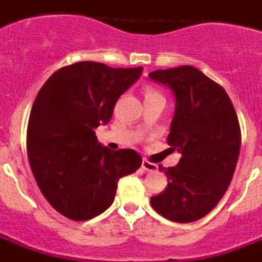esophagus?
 Segmentation results:
<instances>
[{
	"mask_svg": "<svg viewBox=\"0 0 262 262\" xmlns=\"http://www.w3.org/2000/svg\"><path fill=\"white\" fill-rule=\"evenodd\" d=\"M142 168L144 169L145 172H155V170H157L156 164L151 163V161H148V160L145 159H143L142 161Z\"/></svg>",
	"mask_w": 262,
	"mask_h": 262,
	"instance_id": "34e87169",
	"label": "esophagus"
}]
</instances>
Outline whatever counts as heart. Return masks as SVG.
Instances as JSON below:
<instances>
[{"mask_svg": "<svg viewBox=\"0 0 262 262\" xmlns=\"http://www.w3.org/2000/svg\"><path fill=\"white\" fill-rule=\"evenodd\" d=\"M145 98H163V96L157 92V90L152 89V88H145L144 89V99Z\"/></svg>", "mask_w": 262, "mask_h": 262, "instance_id": "obj_1", "label": "heart"}]
</instances>
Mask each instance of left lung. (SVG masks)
Returning a JSON list of instances; mask_svg holds the SVG:
<instances>
[{
  "label": "left lung",
  "mask_w": 262,
  "mask_h": 262,
  "mask_svg": "<svg viewBox=\"0 0 262 262\" xmlns=\"http://www.w3.org/2000/svg\"><path fill=\"white\" fill-rule=\"evenodd\" d=\"M149 77L174 93L168 144L181 154L176 166H159L168 186L151 205L169 221L190 223L209 214L230 186L242 145L239 119L226 90L200 69H159Z\"/></svg>",
  "instance_id": "1"
}]
</instances>
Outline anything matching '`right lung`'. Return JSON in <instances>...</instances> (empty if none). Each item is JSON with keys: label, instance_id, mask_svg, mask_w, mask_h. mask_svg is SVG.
<instances>
[{"label": "right lung", "instance_id": "add662e5", "mask_svg": "<svg viewBox=\"0 0 262 262\" xmlns=\"http://www.w3.org/2000/svg\"><path fill=\"white\" fill-rule=\"evenodd\" d=\"M142 71L78 61L55 72L39 90L27 124V156L41 194L68 219L102 214L119 178L142 165L138 152L111 151L94 131L110 122L118 98Z\"/></svg>", "mask_w": 262, "mask_h": 262}]
</instances>
